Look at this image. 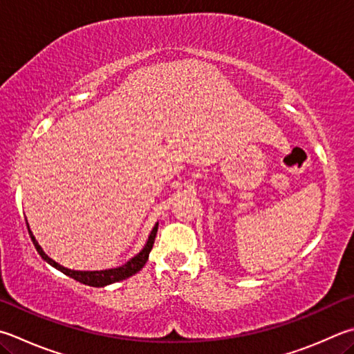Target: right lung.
<instances>
[{"mask_svg":"<svg viewBox=\"0 0 354 354\" xmlns=\"http://www.w3.org/2000/svg\"><path fill=\"white\" fill-rule=\"evenodd\" d=\"M26 224H28V230H29V235H30V240L32 243H34V246L37 249V252L41 255V259L49 263L50 266L59 269L60 272H63L65 275H68V277L74 279L77 281H80V283L83 285H88V286H94V288H104L106 285H111V283H115V281H120V280H125L128 277H131V275H134L136 272H139L140 269L144 268V265L147 263V260H149V254L150 250L153 248V243H155V239H156V232H158V224H155V227L151 229V232L149 235V240H147L145 246L142 248V250H140L139 254H136L133 257V259L128 260L125 265H122L119 268H111V269H104V271H74V269H68L65 266L59 265V263L54 261L50 257L46 255V252L41 249L40 244H38V241L35 240L34 234H32V230L29 227V223L28 220H26Z\"/></svg>","mask_w":354,"mask_h":354,"instance_id":"right-lung-1","label":"right lung"}]
</instances>
